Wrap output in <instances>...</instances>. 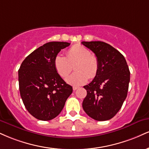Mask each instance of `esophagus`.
Instances as JSON below:
<instances>
[{
  "mask_svg": "<svg viewBox=\"0 0 149 149\" xmlns=\"http://www.w3.org/2000/svg\"><path fill=\"white\" fill-rule=\"evenodd\" d=\"M78 87H73V91H76V89H78Z\"/></svg>",
  "mask_w": 149,
  "mask_h": 149,
  "instance_id": "34e87169",
  "label": "esophagus"
}]
</instances>
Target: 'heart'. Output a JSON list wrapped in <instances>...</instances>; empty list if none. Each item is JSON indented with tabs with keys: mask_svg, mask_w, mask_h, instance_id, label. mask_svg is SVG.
I'll return each mask as SVG.
<instances>
[{
	"mask_svg": "<svg viewBox=\"0 0 149 149\" xmlns=\"http://www.w3.org/2000/svg\"><path fill=\"white\" fill-rule=\"evenodd\" d=\"M76 71L67 78V82L72 85H81L89 78L93 79L97 76L99 62L96 55L91 54L85 46L76 44L68 50L67 56L57 54L54 58V67L62 78H66L72 70Z\"/></svg>",
	"mask_w": 149,
	"mask_h": 149,
	"instance_id": "obj_1",
	"label": "heart"
}]
</instances>
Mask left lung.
I'll use <instances>...</instances> for the list:
<instances>
[{
    "mask_svg": "<svg viewBox=\"0 0 149 149\" xmlns=\"http://www.w3.org/2000/svg\"><path fill=\"white\" fill-rule=\"evenodd\" d=\"M97 57L99 69L90 83L84 86L87 96L82 107L91 118L107 121L119 112L126 98L130 71L123 55L103 42H82Z\"/></svg>",
    "mask_w": 149,
    "mask_h": 149,
    "instance_id": "obj_1",
    "label": "left lung"
}]
</instances>
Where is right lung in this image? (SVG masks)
I'll return each mask as SVG.
<instances>
[{
  "mask_svg": "<svg viewBox=\"0 0 149 149\" xmlns=\"http://www.w3.org/2000/svg\"><path fill=\"white\" fill-rule=\"evenodd\" d=\"M70 43H46L31 53L23 61L19 69L21 97L28 112L42 121H49L62 110L73 92L57 73L54 58Z\"/></svg>",
  "mask_w": 149,
  "mask_h": 149,
  "instance_id": "add662e5",
  "label": "right lung"
}]
</instances>
